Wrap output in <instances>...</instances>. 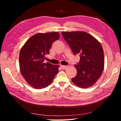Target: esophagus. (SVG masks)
<instances>
[{"label": "esophagus", "mask_w": 121, "mask_h": 121, "mask_svg": "<svg viewBox=\"0 0 121 121\" xmlns=\"http://www.w3.org/2000/svg\"><path fill=\"white\" fill-rule=\"evenodd\" d=\"M60 67L62 69H65L68 68V66L67 65H60Z\"/></svg>", "instance_id": "1"}]
</instances>
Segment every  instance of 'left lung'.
<instances>
[{
    "mask_svg": "<svg viewBox=\"0 0 121 121\" xmlns=\"http://www.w3.org/2000/svg\"><path fill=\"white\" fill-rule=\"evenodd\" d=\"M62 35L73 54H80V61L75 65L77 73L72 78V82L82 88L92 86L104 68V53L100 43L85 32H63Z\"/></svg>",
    "mask_w": 121,
    "mask_h": 121,
    "instance_id": "1",
    "label": "left lung"
}]
</instances>
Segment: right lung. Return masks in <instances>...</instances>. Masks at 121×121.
<instances>
[{
    "instance_id": "add662e5",
    "label": "right lung",
    "mask_w": 121,
    "mask_h": 121,
    "mask_svg": "<svg viewBox=\"0 0 121 121\" xmlns=\"http://www.w3.org/2000/svg\"><path fill=\"white\" fill-rule=\"evenodd\" d=\"M60 38L58 32L38 33L29 38L21 48L19 56L20 71L32 87L42 89L52 83L58 72L59 65L45 63L53 42Z\"/></svg>"
}]
</instances>
